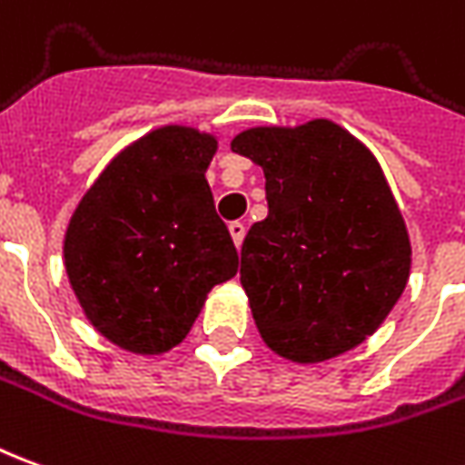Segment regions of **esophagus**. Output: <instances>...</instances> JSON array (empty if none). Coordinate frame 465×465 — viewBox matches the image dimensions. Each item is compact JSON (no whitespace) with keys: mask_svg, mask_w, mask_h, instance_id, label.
I'll list each match as a JSON object with an SVG mask.
<instances>
[{"mask_svg":"<svg viewBox=\"0 0 465 465\" xmlns=\"http://www.w3.org/2000/svg\"><path fill=\"white\" fill-rule=\"evenodd\" d=\"M229 233H232V239L236 246H242L243 242V233H246V226L242 222H232L229 223Z\"/></svg>","mask_w":465,"mask_h":465,"instance_id":"34e87169","label":"esophagus"}]
</instances>
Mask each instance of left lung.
I'll return each mask as SVG.
<instances>
[{"label": "left lung", "instance_id": "left-lung-1", "mask_svg": "<svg viewBox=\"0 0 465 465\" xmlns=\"http://www.w3.org/2000/svg\"><path fill=\"white\" fill-rule=\"evenodd\" d=\"M232 151L262 165L269 213L242 246V287L264 342L292 362L357 347L411 277V239L378 158L342 125H259Z\"/></svg>", "mask_w": 465, "mask_h": 465}]
</instances>
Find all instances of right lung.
Listing matches in <instances>:
<instances>
[{"label": "right lung", "mask_w": 465, "mask_h": 465, "mask_svg": "<svg viewBox=\"0 0 465 465\" xmlns=\"http://www.w3.org/2000/svg\"><path fill=\"white\" fill-rule=\"evenodd\" d=\"M216 138L163 125L123 148L87 188L64 232V272L90 324L135 355L183 342L239 254L206 168Z\"/></svg>", "instance_id": "obj_1"}]
</instances>
